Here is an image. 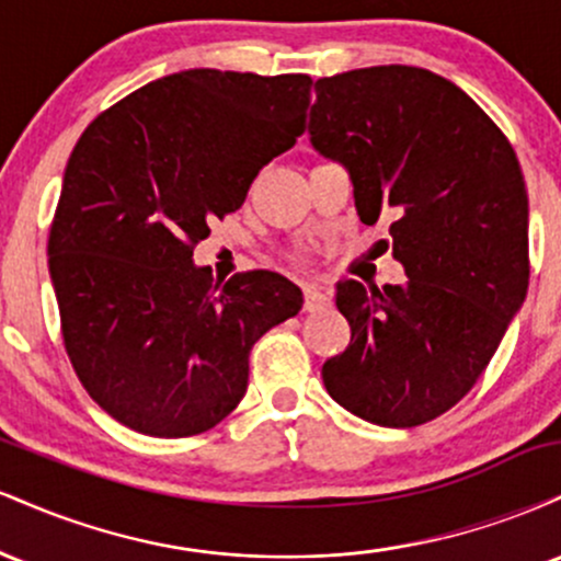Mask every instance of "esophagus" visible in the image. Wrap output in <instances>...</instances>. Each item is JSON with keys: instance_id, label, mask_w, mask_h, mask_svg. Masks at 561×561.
Wrapping results in <instances>:
<instances>
[{"instance_id": "esophagus-1", "label": "esophagus", "mask_w": 561, "mask_h": 561, "mask_svg": "<svg viewBox=\"0 0 561 561\" xmlns=\"http://www.w3.org/2000/svg\"><path fill=\"white\" fill-rule=\"evenodd\" d=\"M327 306H330V298H327L319 287H313V285L302 287V308H306V311L313 313V311H321V308H327Z\"/></svg>"}]
</instances>
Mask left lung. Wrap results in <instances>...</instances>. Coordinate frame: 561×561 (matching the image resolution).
I'll use <instances>...</instances> for the list:
<instances>
[{
	"mask_svg": "<svg viewBox=\"0 0 561 561\" xmlns=\"http://www.w3.org/2000/svg\"><path fill=\"white\" fill-rule=\"evenodd\" d=\"M313 89L311 145L351 173L364 224L392 216V259L409 276L340 282L351 345L321 379L351 414L416 427L472 390L523 306V169L478 102L433 70L358 68Z\"/></svg>",
	"mask_w": 561,
	"mask_h": 561,
	"instance_id": "1",
	"label": "left lung"
}]
</instances>
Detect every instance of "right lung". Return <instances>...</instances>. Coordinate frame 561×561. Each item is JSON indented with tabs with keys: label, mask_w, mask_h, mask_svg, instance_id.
<instances>
[{
	"label": "right lung",
	"mask_w": 561,
	"mask_h": 561,
	"mask_svg": "<svg viewBox=\"0 0 561 561\" xmlns=\"http://www.w3.org/2000/svg\"><path fill=\"white\" fill-rule=\"evenodd\" d=\"M311 76L195 68L100 113L70 152L49 276L89 396L152 437L216 427L248 390L250 347L300 311L274 272L210 285L192 263L266 163L306 128Z\"/></svg>",
	"instance_id": "add662e5"
}]
</instances>
